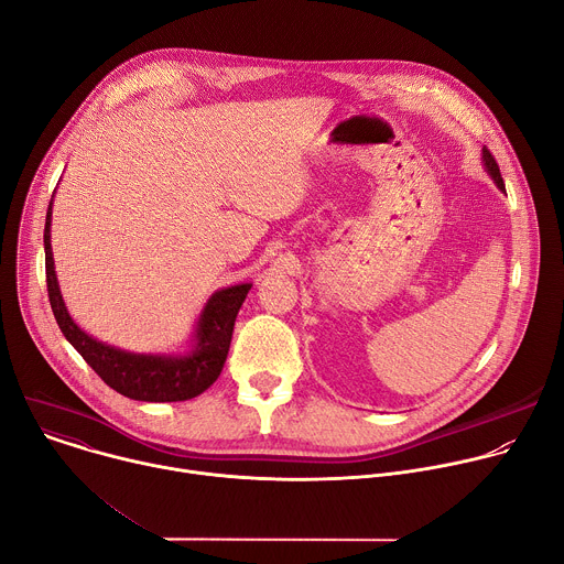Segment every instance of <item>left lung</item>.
<instances>
[{"instance_id": "left-lung-1", "label": "left lung", "mask_w": 564, "mask_h": 564, "mask_svg": "<svg viewBox=\"0 0 564 564\" xmlns=\"http://www.w3.org/2000/svg\"><path fill=\"white\" fill-rule=\"evenodd\" d=\"M481 163H485V170H487V174L491 176V181L505 192V181H502V174H500V167H498V163H496V158L491 155V151L485 147L481 149Z\"/></svg>"}]
</instances>
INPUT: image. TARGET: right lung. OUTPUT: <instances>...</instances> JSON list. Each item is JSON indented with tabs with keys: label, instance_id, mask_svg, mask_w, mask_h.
Returning <instances> with one entry per match:
<instances>
[{
	"label": "right lung",
	"instance_id": "right-lung-1",
	"mask_svg": "<svg viewBox=\"0 0 564 564\" xmlns=\"http://www.w3.org/2000/svg\"><path fill=\"white\" fill-rule=\"evenodd\" d=\"M51 214L53 198L44 225V254H46V288L51 310L66 341L83 355V359L100 375V379L116 392L138 401H185L205 392L220 375L229 352L236 314L243 305L252 283H238L216 290L205 303L196 328L192 333V348L183 355H151L129 352L105 341L94 339L70 318L59 292L55 261L51 250Z\"/></svg>",
	"mask_w": 564,
	"mask_h": 564
}]
</instances>
